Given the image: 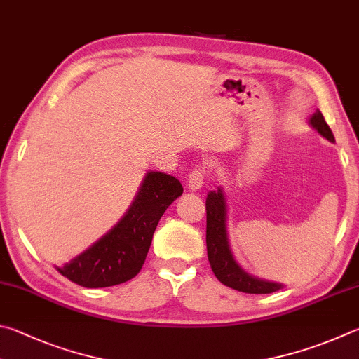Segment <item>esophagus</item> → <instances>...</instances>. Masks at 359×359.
Returning <instances> with one entry per match:
<instances>
[{
    "label": "esophagus",
    "instance_id": "1",
    "mask_svg": "<svg viewBox=\"0 0 359 359\" xmlns=\"http://www.w3.org/2000/svg\"><path fill=\"white\" fill-rule=\"evenodd\" d=\"M204 180H205L204 171H202V169H193L190 177L187 180V185L191 191H198L199 188H202V185H204Z\"/></svg>",
    "mask_w": 359,
    "mask_h": 359
}]
</instances>
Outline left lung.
I'll use <instances>...</instances> for the list:
<instances>
[{"label": "left lung", "mask_w": 359, "mask_h": 359, "mask_svg": "<svg viewBox=\"0 0 359 359\" xmlns=\"http://www.w3.org/2000/svg\"><path fill=\"white\" fill-rule=\"evenodd\" d=\"M312 127L318 130V133L323 135L325 138L331 142L334 141L333 132L325 122L323 114L320 111L314 113L311 117ZM205 210H207V254L208 262H210L212 270L221 283L227 287L236 289L245 293H271L281 289V285L275 283L260 281V279L252 278L240 269L233 260L229 245H227L226 236V204L223 191H210L205 199Z\"/></svg>", "instance_id": "left-lung-1"}]
</instances>
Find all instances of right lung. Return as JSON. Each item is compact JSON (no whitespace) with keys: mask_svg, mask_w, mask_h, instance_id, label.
I'll use <instances>...</instances> for the list:
<instances>
[{"mask_svg":"<svg viewBox=\"0 0 359 359\" xmlns=\"http://www.w3.org/2000/svg\"><path fill=\"white\" fill-rule=\"evenodd\" d=\"M182 193L184 188L172 175L149 172L117 226L57 270L72 283L88 289L111 287L135 278L144 264L160 218Z\"/></svg>","mask_w":359,"mask_h":359,"instance_id":"right-lung-1","label":"right lung"}]
</instances>
